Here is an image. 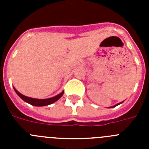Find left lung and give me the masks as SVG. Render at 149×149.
<instances>
[{
  "label": "left lung",
  "mask_w": 149,
  "mask_h": 149,
  "mask_svg": "<svg viewBox=\"0 0 149 149\" xmlns=\"http://www.w3.org/2000/svg\"><path fill=\"white\" fill-rule=\"evenodd\" d=\"M121 104V103H120ZM119 104H116V105H115V106H114V107H116V106H117V105H119Z\"/></svg>",
  "instance_id": "1"
}]
</instances>
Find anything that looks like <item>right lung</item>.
Instances as JSON below:
<instances>
[{"instance_id":"add662e5","label":"right lung","mask_w":149,"mask_h":149,"mask_svg":"<svg viewBox=\"0 0 149 149\" xmlns=\"http://www.w3.org/2000/svg\"><path fill=\"white\" fill-rule=\"evenodd\" d=\"M14 90L15 91V93H17L19 97L22 98V100L27 102V103L30 104L31 105H33V106H37V107H40V106H47V105H49L51 104H53L54 102L56 101L59 98H60L63 96V93L64 92H62L60 94L54 96L53 98H47V99H37V98H30V97H27V96L21 94L20 93H18V91L14 88Z\"/></svg>"}]
</instances>
